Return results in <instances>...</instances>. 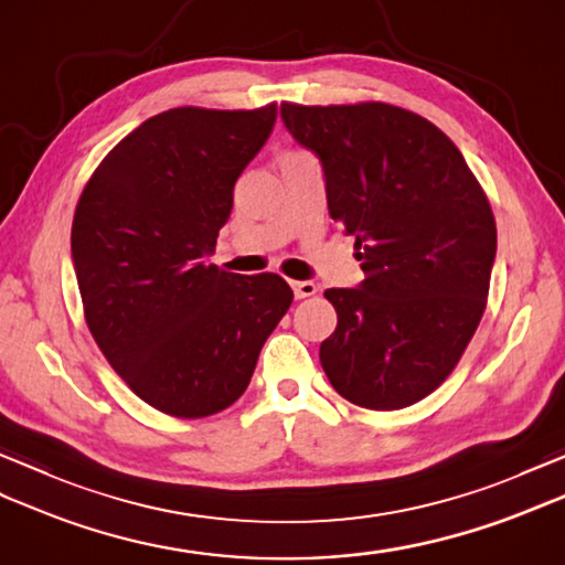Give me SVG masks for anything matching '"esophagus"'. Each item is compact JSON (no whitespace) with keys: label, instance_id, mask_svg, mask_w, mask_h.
<instances>
[{"label":"esophagus","instance_id":"esophagus-1","mask_svg":"<svg viewBox=\"0 0 565 565\" xmlns=\"http://www.w3.org/2000/svg\"><path fill=\"white\" fill-rule=\"evenodd\" d=\"M291 289H294L298 301H301V298H310V296L318 294V286L313 281H291Z\"/></svg>","mask_w":565,"mask_h":565}]
</instances>
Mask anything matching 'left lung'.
<instances>
[{
  "instance_id": "8db88e82",
  "label": "left lung",
  "mask_w": 565,
  "mask_h": 565,
  "mask_svg": "<svg viewBox=\"0 0 565 565\" xmlns=\"http://www.w3.org/2000/svg\"><path fill=\"white\" fill-rule=\"evenodd\" d=\"M326 172L332 221L366 279L328 289L338 328L320 364L342 398L398 411L439 388L483 318L498 231L483 186L427 118L386 102L281 104Z\"/></svg>"
}]
</instances>
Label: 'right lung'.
Wrapping results in <instances>:
<instances>
[{
  "label": "right lung",
  "mask_w": 565,
  "mask_h": 565,
  "mask_svg": "<svg viewBox=\"0 0 565 565\" xmlns=\"http://www.w3.org/2000/svg\"><path fill=\"white\" fill-rule=\"evenodd\" d=\"M274 121V102L162 111L82 189L72 262L84 320L126 386L164 415L196 419L233 405L294 301L279 274H233L203 259Z\"/></svg>",
  "instance_id": "add662e5"
}]
</instances>
